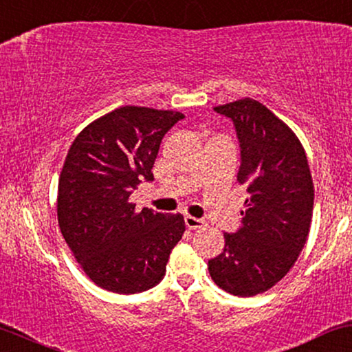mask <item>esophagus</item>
<instances>
[{
	"label": "esophagus",
	"mask_w": 352,
	"mask_h": 352,
	"mask_svg": "<svg viewBox=\"0 0 352 352\" xmlns=\"http://www.w3.org/2000/svg\"><path fill=\"white\" fill-rule=\"evenodd\" d=\"M185 224L188 229H201L206 226V222L199 217H193V216H185Z\"/></svg>",
	"instance_id": "obj_1"
}]
</instances>
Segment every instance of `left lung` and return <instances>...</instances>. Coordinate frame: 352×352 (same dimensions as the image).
I'll return each instance as SVG.
<instances>
[{
	"label": "left lung",
	"mask_w": 352,
	"mask_h": 352,
	"mask_svg": "<svg viewBox=\"0 0 352 352\" xmlns=\"http://www.w3.org/2000/svg\"><path fill=\"white\" fill-rule=\"evenodd\" d=\"M232 120L240 143L239 184L250 197L242 228L208 261L221 289L239 297L268 291L292 268L305 245L314 212V182L299 138L250 97L214 107Z\"/></svg>",
	"instance_id": "8db88e82"
}]
</instances>
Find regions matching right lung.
Returning a JSON list of instances; mask_svg holds the SVG:
<instances>
[{"instance_id":"1","label":"right lung","mask_w":352,"mask_h":352,"mask_svg":"<svg viewBox=\"0 0 352 352\" xmlns=\"http://www.w3.org/2000/svg\"><path fill=\"white\" fill-rule=\"evenodd\" d=\"M184 113L124 105L89 123L66 155L58 182V224L65 242L97 286L136 294L161 283L172 248L185 232L182 214L144 208L130 195L154 180L166 133Z\"/></svg>"}]
</instances>
